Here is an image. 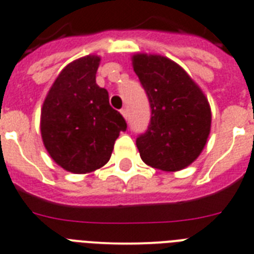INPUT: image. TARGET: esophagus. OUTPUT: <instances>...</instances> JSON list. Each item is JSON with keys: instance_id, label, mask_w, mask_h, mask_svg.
<instances>
[{"instance_id": "1", "label": "esophagus", "mask_w": 254, "mask_h": 254, "mask_svg": "<svg viewBox=\"0 0 254 254\" xmlns=\"http://www.w3.org/2000/svg\"><path fill=\"white\" fill-rule=\"evenodd\" d=\"M120 113H122V115L124 116L125 120H127V107H124V109H122V111H120Z\"/></svg>"}]
</instances>
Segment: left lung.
Returning <instances> with one entry per match:
<instances>
[{"mask_svg":"<svg viewBox=\"0 0 254 254\" xmlns=\"http://www.w3.org/2000/svg\"><path fill=\"white\" fill-rule=\"evenodd\" d=\"M132 68L152 109L148 130L136 139L143 162L176 172L196 161L211 127V109L205 93L176 62L157 54L131 57Z\"/></svg>","mask_w":254,"mask_h":254,"instance_id":"8db88e82","label":"left lung"}]
</instances>
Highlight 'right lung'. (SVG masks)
<instances>
[{
	"mask_svg": "<svg viewBox=\"0 0 254 254\" xmlns=\"http://www.w3.org/2000/svg\"><path fill=\"white\" fill-rule=\"evenodd\" d=\"M99 56L73 61L59 73L44 100L40 131L44 147L68 172L90 173L109 162L127 123L96 83Z\"/></svg>",
	"mask_w": 254,
	"mask_h": 254,
	"instance_id": "add662e5",
	"label": "right lung"
}]
</instances>
